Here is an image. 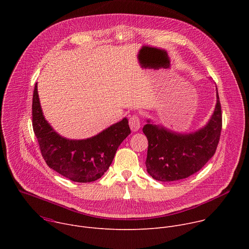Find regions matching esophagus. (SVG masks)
<instances>
[{
	"label": "esophagus",
	"instance_id": "34e87169",
	"mask_svg": "<svg viewBox=\"0 0 249 249\" xmlns=\"http://www.w3.org/2000/svg\"><path fill=\"white\" fill-rule=\"evenodd\" d=\"M129 125L132 131L136 132L140 129L141 127V118L139 117L138 114H133L130 119H129Z\"/></svg>",
	"mask_w": 249,
	"mask_h": 249
}]
</instances>
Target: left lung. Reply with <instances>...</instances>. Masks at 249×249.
<instances>
[{"instance_id": "8db88e82", "label": "left lung", "mask_w": 249, "mask_h": 249, "mask_svg": "<svg viewBox=\"0 0 249 249\" xmlns=\"http://www.w3.org/2000/svg\"><path fill=\"white\" fill-rule=\"evenodd\" d=\"M222 109L217 90V104L209 123L192 134H177L163 127L146 124L143 132L149 147L148 173L159 181L184 179L199 171L215 155L222 131Z\"/></svg>"}]
</instances>
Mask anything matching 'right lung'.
I'll use <instances>...</instances> for the list:
<instances>
[{
  "label": "right lung",
  "mask_w": 249,
  "mask_h": 249,
  "mask_svg": "<svg viewBox=\"0 0 249 249\" xmlns=\"http://www.w3.org/2000/svg\"><path fill=\"white\" fill-rule=\"evenodd\" d=\"M32 127L47 165L75 182L95 181L107 170L116 151L131 133L128 120L105 129L87 140H68L58 135L44 119L37 84L32 97Z\"/></svg>",
  "instance_id": "right-lung-1"
}]
</instances>
